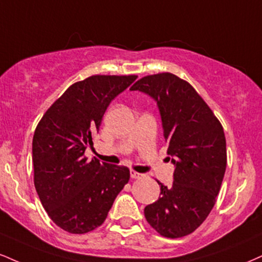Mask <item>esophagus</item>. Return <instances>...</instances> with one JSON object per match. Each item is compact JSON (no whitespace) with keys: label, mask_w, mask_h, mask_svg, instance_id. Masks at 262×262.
<instances>
[{"label":"esophagus","mask_w":262,"mask_h":262,"mask_svg":"<svg viewBox=\"0 0 262 262\" xmlns=\"http://www.w3.org/2000/svg\"><path fill=\"white\" fill-rule=\"evenodd\" d=\"M141 177H143V174H140V173H138L135 171H130V178L138 179V178H141Z\"/></svg>","instance_id":"esophagus-1"}]
</instances>
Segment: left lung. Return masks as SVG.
<instances>
[{
    "label": "left lung",
    "instance_id": "1",
    "mask_svg": "<svg viewBox=\"0 0 262 262\" xmlns=\"http://www.w3.org/2000/svg\"><path fill=\"white\" fill-rule=\"evenodd\" d=\"M130 90L156 102L174 165L172 187L157 181L161 193L144 209L145 219L163 237H184L206 220L216 203L227 166L223 128L194 88L177 75H147Z\"/></svg>",
    "mask_w": 262,
    "mask_h": 262
}]
</instances>
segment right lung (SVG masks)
Instances as JSON below:
<instances>
[{
    "mask_svg": "<svg viewBox=\"0 0 262 262\" xmlns=\"http://www.w3.org/2000/svg\"><path fill=\"white\" fill-rule=\"evenodd\" d=\"M137 75H93L68 88L47 110L33 138L34 184L50 219L83 234L101 226L129 181L124 166L84 156L111 101Z\"/></svg>",
    "mask_w": 262,
    "mask_h": 262,
    "instance_id": "obj_1",
    "label": "right lung"
}]
</instances>
